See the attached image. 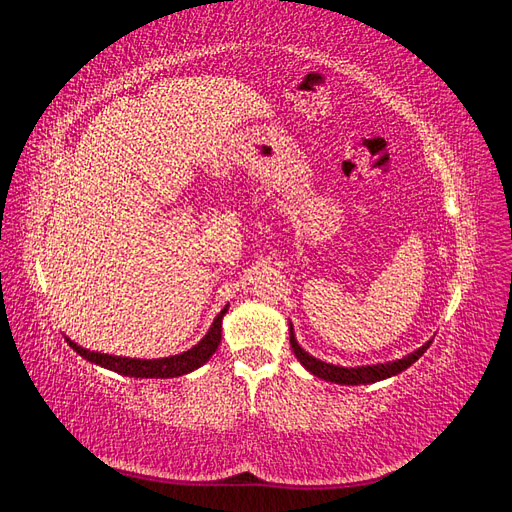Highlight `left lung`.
<instances>
[{
    "mask_svg": "<svg viewBox=\"0 0 512 512\" xmlns=\"http://www.w3.org/2000/svg\"><path fill=\"white\" fill-rule=\"evenodd\" d=\"M290 346L292 352L297 359L301 361V365L312 371L314 376L327 380V382H335V384H371V382H378L384 378H391L401 374V371L408 369L414 361L421 359L425 354V350L431 346V342H427L425 346H421L418 350L410 352L404 359H397V361H389V363H378V365H365V367H339L333 363H324L316 356H312L309 352H305L299 344H297V337H294V329L290 324Z\"/></svg>",
    "mask_w": 512,
    "mask_h": 512,
    "instance_id": "1",
    "label": "left lung"
}]
</instances>
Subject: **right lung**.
Here are the masks:
<instances>
[{"label": "right lung", "instance_id": "right-lung-1", "mask_svg": "<svg viewBox=\"0 0 512 512\" xmlns=\"http://www.w3.org/2000/svg\"><path fill=\"white\" fill-rule=\"evenodd\" d=\"M228 312V305L222 309V312L215 316L209 333L200 339V342L175 356H164V359H128V356H115V354H102L81 348L79 344H74L72 339H66V342L76 350V354H81L83 359L102 365L111 371H117L121 376H130V378H177L183 374H190V371L198 369L200 365H205L213 352L218 350L220 339H222V318Z\"/></svg>", "mask_w": 512, "mask_h": 512}]
</instances>
